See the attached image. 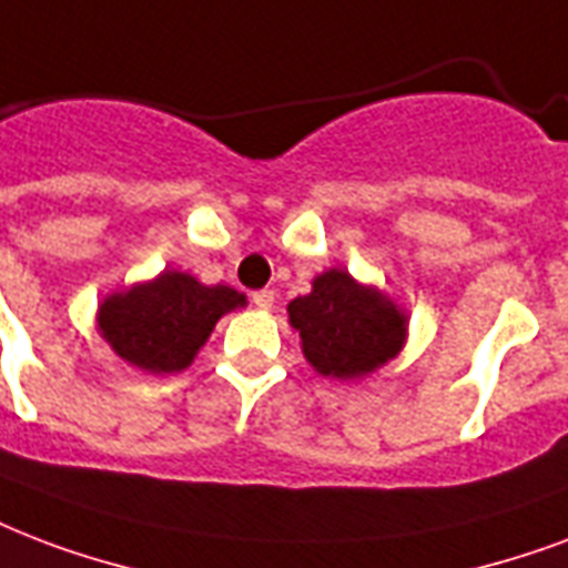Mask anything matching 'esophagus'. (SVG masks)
Instances as JSON below:
<instances>
[{"label": "esophagus", "mask_w": 568, "mask_h": 568, "mask_svg": "<svg viewBox=\"0 0 568 568\" xmlns=\"http://www.w3.org/2000/svg\"><path fill=\"white\" fill-rule=\"evenodd\" d=\"M274 301H276V294L271 292V288H262V292L253 294V303L258 306V310H271V306H274Z\"/></svg>", "instance_id": "esophagus-1"}]
</instances>
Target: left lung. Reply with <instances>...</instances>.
<instances>
[{
	"instance_id": "left-lung-1",
	"label": "left lung",
	"mask_w": 568,
	"mask_h": 568,
	"mask_svg": "<svg viewBox=\"0 0 568 568\" xmlns=\"http://www.w3.org/2000/svg\"><path fill=\"white\" fill-rule=\"evenodd\" d=\"M288 322L301 333L303 357L324 378L352 381L393 361L405 345L408 318L378 288L331 267L313 292L288 303Z\"/></svg>"
}]
</instances>
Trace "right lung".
<instances>
[{"instance_id": "1", "label": "right lung", "mask_w": 568, "mask_h": 568, "mask_svg": "<svg viewBox=\"0 0 568 568\" xmlns=\"http://www.w3.org/2000/svg\"><path fill=\"white\" fill-rule=\"evenodd\" d=\"M246 297L229 285L163 271L158 280L110 294L98 306V331L121 361L151 375L187 369L214 324Z\"/></svg>"}]
</instances>
